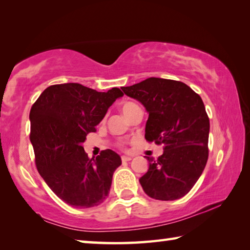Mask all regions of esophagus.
<instances>
[{"label": "esophagus", "mask_w": 250, "mask_h": 250, "mask_svg": "<svg viewBox=\"0 0 250 250\" xmlns=\"http://www.w3.org/2000/svg\"><path fill=\"white\" fill-rule=\"evenodd\" d=\"M121 160L122 161H130V160H132V157H130V156H122L121 157Z\"/></svg>", "instance_id": "obj_1"}]
</instances>
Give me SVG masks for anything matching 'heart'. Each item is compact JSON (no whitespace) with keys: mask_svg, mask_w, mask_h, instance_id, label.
<instances>
[{"mask_svg":"<svg viewBox=\"0 0 250 250\" xmlns=\"http://www.w3.org/2000/svg\"><path fill=\"white\" fill-rule=\"evenodd\" d=\"M137 108H140V106L135 104V103H133V102H125V103L122 104V106H121L122 113H124V115L125 116L126 119H128L129 117L131 116V114L133 113V111Z\"/></svg>","mask_w":250,"mask_h":250,"instance_id":"obj_1","label":"heart"}]
</instances>
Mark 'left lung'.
<instances>
[{
  "label": "left lung",
  "instance_id": "left-lung-1",
  "mask_svg": "<svg viewBox=\"0 0 250 250\" xmlns=\"http://www.w3.org/2000/svg\"><path fill=\"white\" fill-rule=\"evenodd\" d=\"M121 89L147 110L145 139L164 144L157 160L146 157L149 167L140 178L145 193L161 201L183 198L208 158L209 119L203 101L187 84L172 79L150 77Z\"/></svg>",
  "mask_w": 250,
  "mask_h": 250
}]
</instances>
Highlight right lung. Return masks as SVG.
<instances>
[{"instance_id":"obj_1","label":"right lung","mask_w":250,"mask_h":250,"mask_svg":"<svg viewBox=\"0 0 250 250\" xmlns=\"http://www.w3.org/2000/svg\"><path fill=\"white\" fill-rule=\"evenodd\" d=\"M124 93L67 83L46 88L30 111V141L36 167L57 196L68 205L88 208L107 198L121 158L106 149L89 159L83 144Z\"/></svg>"}]
</instances>
